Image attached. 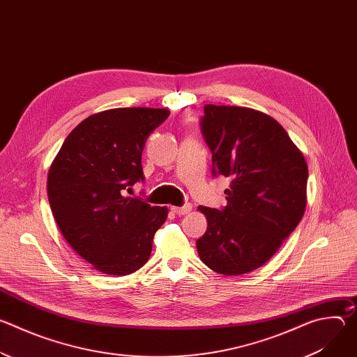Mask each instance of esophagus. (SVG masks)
<instances>
[{"instance_id": "esophagus-1", "label": "esophagus", "mask_w": 357, "mask_h": 357, "mask_svg": "<svg viewBox=\"0 0 357 357\" xmlns=\"http://www.w3.org/2000/svg\"><path fill=\"white\" fill-rule=\"evenodd\" d=\"M171 211L174 212V213H176L178 216H182V215H186V213H189L190 211H192V205H189V203H186V205H183V206H172L171 208Z\"/></svg>"}]
</instances>
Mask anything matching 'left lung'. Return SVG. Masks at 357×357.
Segmentation results:
<instances>
[{
  "label": "left lung",
  "instance_id": "8db88e82",
  "mask_svg": "<svg viewBox=\"0 0 357 357\" xmlns=\"http://www.w3.org/2000/svg\"><path fill=\"white\" fill-rule=\"evenodd\" d=\"M200 131L212 151V175L229 176L227 206H200L208 229L196 240L200 260L223 275L261 267L301 222L308 167L287 131L270 116L206 105Z\"/></svg>",
  "mask_w": 357,
  "mask_h": 357
}]
</instances>
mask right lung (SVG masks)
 <instances>
[{
  "instance_id": "obj_1",
  "label": "right lung",
  "mask_w": 357,
  "mask_h": 357,
  "mask_svg": "<svg viewBox=\"0 0 357 357\" xmlns=\"http://www.w3.org/2000/svg\"><path fill=\"white\" fill-rule=\"evenodd\" d=\"M169 116L165 109L124 107L83 120L65 139L47 175L54 218L70 247L96 270L127 275L149 259L165 206L124 190L144 182L146 138Z\"/></svg>"
}]
</instances>
